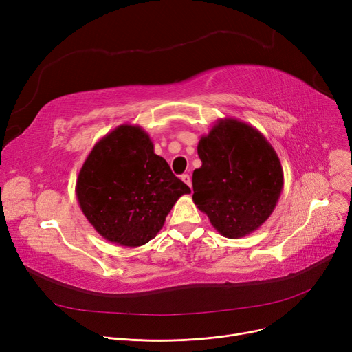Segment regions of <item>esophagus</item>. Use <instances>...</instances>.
Here are the masks:
<instances>
[{"label": "esophagus", "instance_id": "obj_1", "mask_svg": "<svg viewBox=\"0 0 352 352\" xmlns=\"http://www.w3.org/2000/svg\"><path fill=\"white\" fill-rule=\"evenodd\" d=\"M181 179L187 184V186L191 188V177L188 175V174H184V175H181Z\"/></svg>", "mask_w": 352, "mask_h": 352}]
</instances>
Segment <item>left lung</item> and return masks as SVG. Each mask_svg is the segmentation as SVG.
<instances>
[{
    "instance_id": "left-lung-1",
    "label": "left lung",
    "mask_w": 352,
    "mask_h": 352,
    "mask_svg": "<svg viewBox=\"0 0 352 352\" xmlns=\"http://www.w3.org/2000/svg\"><path fill=\"white\" fill-rule=\"evenodd\" d=\"M192 201L227 238H243L270 218L284 187L281 161L258 129L219 118L198 142Z\"/></svg>"
}]
</instances>
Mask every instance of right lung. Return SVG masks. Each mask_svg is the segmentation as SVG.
<instances>
[{
  "instance_id": "1",
  "label": "right lung",
  "mask_w": 352,
  "mask_h": 352,
  "mask_svg": "<svg viewBox=\"0 0 352 352\" xmlns=\"http://www.w3.org/2000/svg\"><path fill=\"white\" fill-rule=\"evenodd\" d=\"M191 190L177 178L140 125L122 124L92 148L76 194L88 223L107 241L141 247L155 238L178 198Z\"/></svg>"
}]
</instances>
